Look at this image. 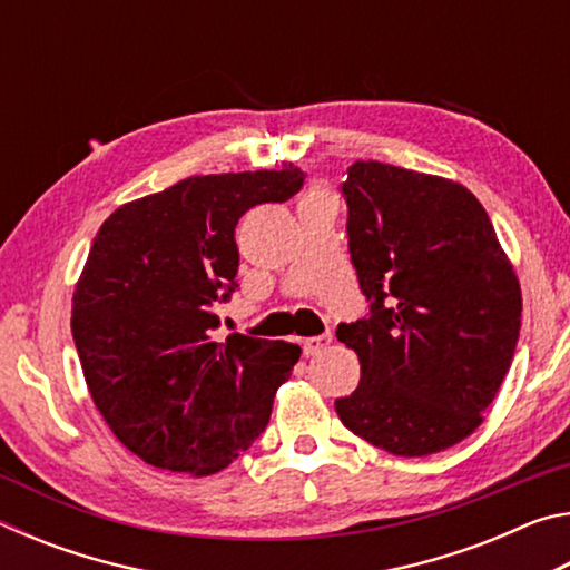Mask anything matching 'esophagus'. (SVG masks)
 I'll return each instance as SVG.
<instances>
[{"mask_svg": "<svg viewBox=\"0 0 570 570\" xmlns=\"http://www.w3.org/2000/svg\"><path fill=\"white\" fill-rule=\"evenodd\" d=\"M330 344H332V334L312 336V340H304V342H302V350H304V354H306V356H314V354L324 352L326 346H330Z\"/></svg>", "mask_w": 570, "mask_h": 570, "instance_id": "1", "label": "esophagus"}]
</instances>
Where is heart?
I'll return each mask as SVG.
<instances>
[{
  "instance_id": "1",
  "label": "heart",
  "mask_w": 570,
  "mask_h": 570,
  "mask_svg": "<svg viewBox=\"0 0 570 570\" xmlns=\"http://www.w3.org/2000/svg\"><path fill=\"white\" fill-rule=\"evenodd\" d=\"M314 193H324V190H312V193H306V196H314Z\"/></svg>"
}]
</instances>
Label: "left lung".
<instances>
[{"instance_id": "obj_1", "label": "left lung", "mask_w": 570, "mask_h": 570, "mask_svg": "<svg viewBox=\"0 0 570 570\" xmlns=\"http://www.w3.org/2000/svg\"><path fill=\"white\" fill-rule=\"evenodd\" d=\"M342 190L372 314L336 330L362 366L336 414L390 455H435L480 428L510 370L523 312L515 268L455 180L356 160Z\"/></svg>"}]
</instances>
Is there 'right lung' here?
<instances>
[{"mask_svg": "<svg viewBox=\"0 0 570 570\" xmlns=\"http://www.w3.org/2000/svg\"><path fill=\"white\" fill-rule=\"evenodd\" d=\"M304 173L190 176L105 218L72 294V340L95 407L132 455L206 478L262 435L292 377V342H218L214 304L236 286V224L298 193Z\"/></svg>", "mask_w": 570, "mask_h": 570, "instance_id": "add662e5", "label": "right lung"}]
</instances>
